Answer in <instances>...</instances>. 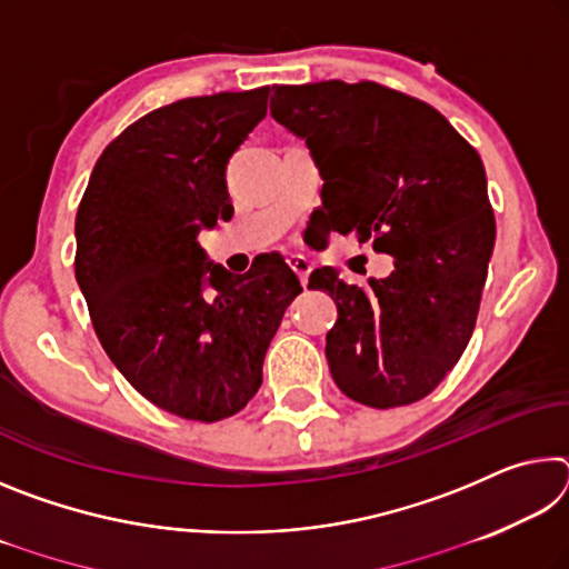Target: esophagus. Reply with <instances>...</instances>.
<instances>
[{
  "label": "esophagus",
  "instance_id": "esophagus-1",
  "mask_svg": "<svg viewBox=\"0 0 569 569\" xmlns=\"http://www.w3.org/2000/svg\"><path fill=\"white\" fill-rule=\"evenodd\" d=\"M288 266H291L293 268V273L298 276V278H301V283L306 286L308 283V276H311V261H308V258L306 256H288Z\"/></svg>",
  "mask_w": 569,
  "mask_h": 569
}]
</instances>
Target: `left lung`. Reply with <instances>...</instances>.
<instances>
[{"label": "left lung", "mask_w": 569, "mask_h": 569, "mask_svg": "<svg viewBox=\"0 0 569 569\" xmlns=\"http://www.w3.org/2000/svg\"><path fill=\"white\" fill-rule=\"evenodd\" d=\"M271 114L319 166L311 220L393 256L391 276L366 288L329 266L308 278L339 306L326 333L333 381L373 409L423 399L467 349L492 258L479 152L431 104L369 80L273 84Z\"/></svg>", "instance_id": "1"}]
</instances>
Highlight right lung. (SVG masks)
Wrapping results in <instances>:
<instances>
[{"label": "right lung", "mask_w": 569, "mask_h": 569, "mask_svg": "<svg viewBox=\"0 0 569 569\" xmlns=\"http://www.w3.org/2000/svg\"><path fill=\"white\" fill-rule=\"evenodd\" d=\"M271 88L178 100L134 120L94 162L77 208L74 276L94 333L142 397L220 421L253 399L301 281L266 253L243 276L208 263L203 228L233 218L226 166Z\"/></svg>", "instance_id": "add662e5"}]
</instances>
